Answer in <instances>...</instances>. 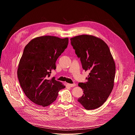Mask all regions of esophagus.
I'll use <instances>...</instances> for the list:
<instances>
[{
	"label": "esophagus",
	"mask_w": 135,
	"mask_h": 135,
	"mask_svg": "<svg viewBox=\"0 0 135 135\" xmlns=\"http://www.w3.org/2000/svg\"><path fill=\"white\" fill-rule=\"evenodd\" d=\"M68 86H70V87H74V86H75V85H76V84H68Z\"/></svg>",
	"instance_id": "34e87169"
}]
</instances>
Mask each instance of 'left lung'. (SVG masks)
Listing matches in <instances>:
<instances>
[{
	"label": "left lung",
	"instance_id": "1",
	"mask_svg": "<svg viewBox=\"0 0 135 135\" xmlns=\"http://www.w3.org/2000/svg\"><path fill=\"white\" fill-rule=\"evenodd\" d=\"M70 40L83 68L90 72L86 78L87 82L78 84L84 94L77 101L86 110L96 109L106 102L113 90L115 62L108 46L102 39L91 35H81Z\"/></svg>",
	"mask_w": 135,
	"mask_h": 135
}]
</instances>
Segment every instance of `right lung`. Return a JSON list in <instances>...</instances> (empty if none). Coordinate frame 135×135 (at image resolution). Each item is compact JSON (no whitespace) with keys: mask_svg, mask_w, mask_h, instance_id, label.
I'll return each mask as SVG.
<instances>
[{"mask_svg":"<svg viewBox=\"0 0 135 135\" xmlns=\"http://www.w3.org/2000/svg\"><path fill=\"white\" fill-rule=\"evenodd\" d=\"M68 44V38L45 35L33 39L25 47L17 75L26 96L37 105H50L56 100L59 90L65 88L54 77H49Z\"/></svg>","mask_w":135,"mask_h":135,"instance_id":"1","label":"right lung"}]
</instances>
